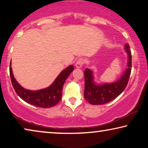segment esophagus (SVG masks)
<instances>
[{
    "label": "esophagus",
    "mask_w": 148,
    "mask_h": 148,
    "mask_svg": "<svg viewBox=\"0 0 148 148\" xmlns=\"http://www.w3.org/2000/svg\"><path fill=\"white\" fill-rule=\"evenodd\" d=\"M85 62V59L83 58H79L78 59V60L76 61V64H75V66H76V68L79 69V68H81L82 66V65L84 64Z\"/></svg>",
    "instance_id": "34e87169"
}]
</instances>
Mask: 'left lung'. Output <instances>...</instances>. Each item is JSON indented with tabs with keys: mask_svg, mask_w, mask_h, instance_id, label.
<instances>
[{
	"mask_svg": "<svg viewBox=\"0 0 148 148\" xmlns=\"http://www.w3.org/2000/svg\"><path fill=\"white\" fill-rule=\"evenodd\" d=\"M125 46V51L128 56L127 68L116 82L111 84H97L93 80V71L89 69L85 70L84 98L91 104L101 105L110 102L118 97L126 88L131 72L132 57L129 45L126 44Z\"/></svg>",
	"mask_w": 148,
	"mask_h": 148,
	"instance_id": "obj_1",
	"label": "left lung"
}]
</instances>
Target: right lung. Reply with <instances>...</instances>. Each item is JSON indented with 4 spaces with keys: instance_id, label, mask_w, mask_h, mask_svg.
Listing matches in <instances>:
<instances>
[{
    "instance_id": "obj_1",
    "label": "right lung",
    "mask_w": 148,
    "mask_h": 148,
    "mask_svg": "<svg viewBox=\"0 0 148 148\" xmlns=\"http://www.w3.org/2000/svg\"><path fill=\"white\" fill-rule=\"evenodd\" d=\"M73 70V65H70L59 74L51 86L47 88L37 91L26 89L20 86L14 76L11 62L10 66V74L12 86L20 98L30 104L47 108L56 106L61 99L62 87L67 77Z\"/></svg>"
}]
</instances>
